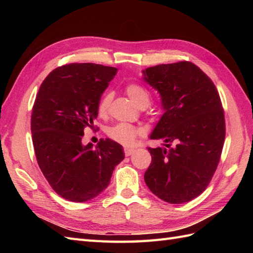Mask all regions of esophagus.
<instances>
[{
    "mask_svg": "<svg viewBox=\"0 0 253 253\" xmlns=\"http://www.w3.org/2000/svg\"><path fill=\"white\" fill-rule=\"evenodd\" d=\"M135 151H136L135 148H125V149H124V152H125L126 157H129V155H131Z\"/></svg>",
    "mask_w": 253,
    "mask_h": 253,
    "instance_id": "34e87169",
    "label": "esophagus"
}]
</instances>
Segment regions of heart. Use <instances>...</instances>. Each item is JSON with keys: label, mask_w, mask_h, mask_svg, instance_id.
Returning a JSON list of instances; mask_svg holds the SVG:
<instances>
[{"label": "heart", "mask_w": 253, "mask_h": 253, "mask_svg": "<svg viewBox=\"0 0 253 253\" xmlns=\"http://www.w3.org/2000/svg\"><path fill=\"white\" fill-rule=\"evenodd\" d=\"M125 92L128 95V98L138 107H140V109H146L150 104V100H151L150 91L140 84H128L125 87ZM111 100L112 96L110 93H104L101 96L98 105H96V111H98V114L100 116H105L107 114L110 109ZM106 133L115 142L124 144V146H130L135 141V139L140 135L141 130L138 127L130 125V124L120 123L110 127L106 130Z\"/></svg>", "instance_id": "1"}]
</instances>
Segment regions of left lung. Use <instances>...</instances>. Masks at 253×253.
I'll return each mask as SVG.
<instances>
[{"label":"left lung","mask_w":253,"mask_h":253,"mask_svg":"<svg viewBox=\"0 0 253 253\" xmlns=\"http://www.w3.org/2000/svg\"><path fill=\"white\" fill-rule=\"evenodd\" d=\"M143 80L159 91L164 114L150 138L165 148H148L152 161L144 173L161 200L180 204L206 190L215 173L225 140V118L213 82L190 62L149 67Z\"/></svg>","instance_id":"8db88e82"}]
</instances>
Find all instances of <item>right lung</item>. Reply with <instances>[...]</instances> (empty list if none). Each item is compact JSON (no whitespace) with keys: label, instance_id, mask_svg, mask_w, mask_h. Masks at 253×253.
Masks as SVG:
<instances>
[{"label":"right lung","instance_id":"obj_1","mask_svg":"<svg viewBox=\"0 0 253 253\" xmlns=\"http://www.w3.org/2000/svg\"><path fill=\"white\" fill-rule=\"evenodd\" d=\"M116 72L100 64H68L52 71L38 91L31 114L36 158L53 190L66 200L84 202L99 196L125 158L123 147L111 139L95 147L82 142Z\"/></svg>","mask_w":253,"mask_h":253}]
</instances>
